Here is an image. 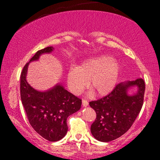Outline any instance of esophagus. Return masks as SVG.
Segmentation results:
<instances>
[{
    "label": "esophagus",
    "instance_id": "1",
    "mask_svg": "<svg viewBox=\"0 0 160 160\" xmlns=\"http://www.w3.org/2000/svg\"><path fill=\"white\" fill-rule=\"evenodd\" d=\"M89 105V102L86 100H82V106L84 107H87Z\"/></svg>",
    "mask_w": 160,
    "mask_h": 160
}]
</instances>
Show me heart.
Segmentation results:
<instances>
[{"label": "heart", "mask_w": 160, "mask_h": 160, "mask_svg": "<svg viewBox=\"0 0 160 160\" xmlns=\"http://www.w3.org/2000/svg\"><path fill=\"white\" fill-rule=\"evenodd\" d=\"M121 65L119 61L107 54L89 58L70 69L66 74L68 86L73 94H78L87 84L98 96H104L114 88Z\"/></svg>", "instance_id": "obj_1"}]
</instances>
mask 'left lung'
<instances>
[{
  "instance_id": "8db88e82",
  "label": "left lung",
  "mask_w": 160,
  "mask_h": 160,
  "mask_svg": "<svg viewBox=\"0 0 160 160\" xmlns=\"http://www.w3.org/2000/svg\"><path fill=\"white\" fill-rule=\"evenodd\" d=\"M137 87V92L129 95L128 91ZM145 82L143 78L118 84L110 94L89 102L96 112V119L91 125L95 139L108 142L121 137L132 125L143 102Z\"/></svg>"
}]
</instances>
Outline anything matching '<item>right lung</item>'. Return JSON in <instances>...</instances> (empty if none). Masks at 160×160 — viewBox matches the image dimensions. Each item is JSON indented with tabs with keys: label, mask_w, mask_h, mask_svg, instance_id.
Listing matches in <instances>:
<instances>
[{
	"label": "right lung",
	"mask_w": 160,
	"mask_h": 160,
	"mask_svg": "<svg viewBox=\"0 0 160 160\" xmlns=\"http://www.w3.org/2000/svg\"><path fill=\"white\" fill-rule=\"evenodd\" d=\"M53 50L52 47H48L37 52L24 66L20 76L21 100L28 121L37 133L52 142L64 138L68 132V117L82 106V100L67 91L61 84L41 92L32 88L27 82L29 63Z\"/></svg>",
	"instance_id": "right-lung-1"
}]
</instances>
